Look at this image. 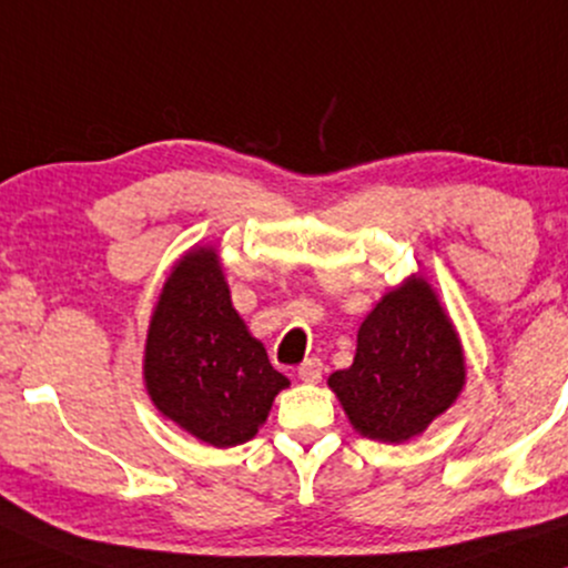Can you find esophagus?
I'll return each instance as SVG.
<instances>
[{
  "instance_id": "1",
  "label": "esophagus",
  "mask_w": 568,
  "mask_h": 568,
  "mask_svg": "<svg viewBox=\"0 0 568 568\" xmlns=\"http://www.w3.org/2000/svg\"><path fill=\"white\" fill-rule=\"evenodd\" d=\"M298 378H302L304 384H317V381L323 378V362L317 357L304 359L302 365H298Z\"/></svg>"
}]
</instances>
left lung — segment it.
I'll list each match as a JSON object with an SVG mask.
<instances>
[{
    "mask_svg": "<svg viewBox=\"0 0 568 568\" xmlns=\"http://www.w3.org/2000/svg\"><path fill=\"white\" fill-rule=\"evenodd\" d=\"M327 386L354 432L384 444L409 442L455 405L466 386L463 341L420 272L381 296L362 320L354 362Z\"/></svg>",
    "mask_w": 568,
    "mask_h": 568,
    "instance_id": "8db88e82",
    "label": "left lung"
}]
</instances>
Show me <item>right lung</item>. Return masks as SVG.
Returning <instances> with one entry per match:
<instances>
[{
	"mask_svg": "<svg viewBox=\"0 0 568 568\" xmlns=\"http://www.w3.org/2000/svg\"><path fill=\"white\" fill-rule=\"evenodd\" d=\"M142 378L166 420L211 447L254 439L291 381L232 306L214 245L176 258L148 325Z\"/></svg>",
	"mask_w": 568,
	"mask_h": 568,
	"instance_id": "add662e5",
	"label": "right lung"
}]
</instances>
